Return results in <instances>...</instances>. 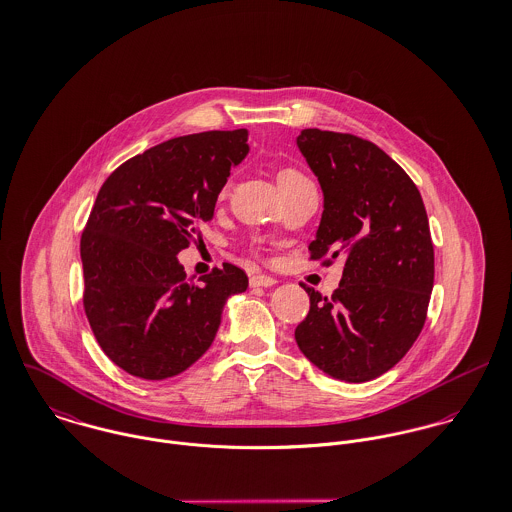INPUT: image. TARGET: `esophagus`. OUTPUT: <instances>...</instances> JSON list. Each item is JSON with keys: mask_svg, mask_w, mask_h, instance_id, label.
Instances as JSON below:
<instances>
[{"mask_svg": "<svg viewBox=\"0 0 512 512\" xmlns=\"http://www.w3.org/2000/svg\"><path fill=\"white\" fill-rule=\"evenodd\" d=\"M274 284H276V278L266 276V274H260V276H252V278H250V286H252V288H272Z\"/></svg>", "mask_w": 512, "mask_h": 512, "instance_id": "1", "label": "esophagus"}]
</instances>
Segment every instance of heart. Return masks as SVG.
I'll list each match as a JSON object with an SVG mask.
<instances>
[{
	"mask_svg": "<svg viewBox=\"0 0 512 512\" xmlns=\"http://www.w3.org/2000/svg\"><path fill=\"white\" fill-rule=\"evenodd\" d=\"M276 181H278V187H280V189H288V187H293V185H297V183H303V181H307V179H305L297 169L284 167V169L278 171Z\"/></svg>",
	"mask_w": 512,
	"mask_h": 512,
	"instance_id": "obj_1",
	"label": "heart"
}]
</instances>
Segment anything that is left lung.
<instances>
[{
  "label": "left lung",
  "instance_id": "8db88e82",
  "mask_svg": "<svg viewBox=\"0 0 512 512\" xmlns=\"http://www.w3.org/2000/svg\"><path fill=\"white\" fill-rule=\"evenodd\" d=\"M297 147L323 191L311 260L341 254L345 268L331 297L301 284L311 305L295 341L325 374L366 382L396 365L426 323L434 288L426 207L406 171L368 140L309 128Z\"/></svg>",
  "mask_w": 512,
  "mask_h": 512
}]
</instances>
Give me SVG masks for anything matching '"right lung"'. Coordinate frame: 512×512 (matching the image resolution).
Wrapping results in <instances>:
<instances>
[{"instance_id":"1","label":"right lung","mask_w":512,"mask_h":512,"mask_svg":"<svg viewBox=\"0 0 512 512\" xmlns=\"http://www.w3.org/2000/svg\"><path fill=\"white\" fill-rule=\"evenodd\" d=\"M248 149L244 128L173 138L100 187L80 238L82 303L106 357L132 376L187 370L213 345L226 299L246 292L248 276L228 262L191 284L177 254L201 242V224Z\"/></svg>"}]
</instances>
